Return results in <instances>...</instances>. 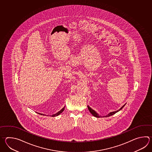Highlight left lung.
I'll return each instance as SVG.
<instances>
[{
	"label": "left lung",
	"mask_w": 152,
	"mask_h": 152,
	"mask_svg": "<svg viewBox=\"0 0 152 152\" xmlns=\"http://www.w3.org/2000/svg\"><path fill=\"white\" fill-rule=\"evenodd\" d=\"M125 104L124 105H123L122 107H121V108L120 109H118V110H116V111H115V112H111V113H110L108 115H106V116H105V117H109V116H112V115H113L115 114V113H116L117 112H118V111H120V110H121L124 107V105H125ZM88 109H89V112L91 113V114L93 115V116H95V117H96V118H100L101 116H99V114H97V113H96V112H95L93 109H92L91 108H90V107H89L88 105Z\"/></svg>",
	"instance_id": "obj_1"
}]
</instances>
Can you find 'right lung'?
<instances>
[{
  "instance_id": "1",
  "label": "right lung",
  "mask_w": 152,
  "mask_h": 152,
  "mask_svg": "<svg viewBox=\"0 0 152 152\" xmlns=\"http://www.w3.org/2000/svg\"><path fill=\"white\" fill-rule=\"evenodd\" d=\"M64 108H65V107H64L63 108H62V109L59 111V112H58V113H57L55 114H53V115H51V116H53V117H55V116H57L59 115L60 114H61L62 112H63V111L64 110ZM39 114L44 115V114H40V113H39Z\"/></svg>"
}]
</instances>
